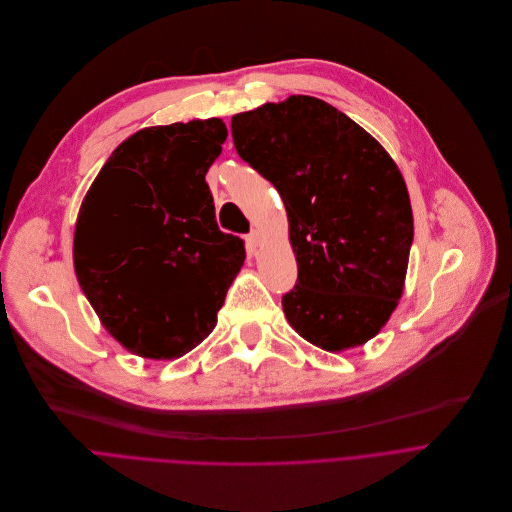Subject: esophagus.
I'll return each mask as SVG.
<instances>
[{"instance_id": "esophagus-1", "label": "esophagus", "mask_w": 512, "mask_h": 512, "mask_svg": "<svg viewBox=\"0 0 512 512\" xmlns=\"http://www.w3.org/2000/svg\"><path fill=\"white\" fill-rule=\"evenodd\" d=\"M246 242H248V246H250V248H254V250H256V248L260 246V242H262V234H260L258 230H252V232L248 234Z\"/></svg>"}]
</instances>
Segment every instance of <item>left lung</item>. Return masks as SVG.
Segmentation results:
<instances>
[{
  "label": "left lung",
  "mask_w": 512,
  "mask_h": 512,
  "mask_svg": "<svg viewBox=\"0 0 512 512\" xmlns=\"http://www.w3.org/2000/svg\"><path fill=\"white\" fill-rule=\"evenodd\" d=\"M238 155L280 193L298 264L290 327L339 353L373 339L401 298L410 193L389 153L329 102L292 94L232 117Z\"/></svg>",
  "instance_id": "obj_1"
}]
</instances>
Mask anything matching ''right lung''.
Wrapping results in <instances>:
<instances>
[{
    "mask_svg": "<svg viewBox=\"0 0 512 512\" xmlns=\"http://www.w3.org/2000/svg\"><path fill=\"white\" fill-rule=\"evenodd\" d=\"M226 137L222 119L141 129L82 199L78 284L102 327L139 357L175 359L206 339L244 264V242L220 232L206 183Z\"/></svg>",
    "mask_w": 512,
    "mask_h": 512,
    "instance_id": "1",
    "label": "right lung"
}]
</instances>
